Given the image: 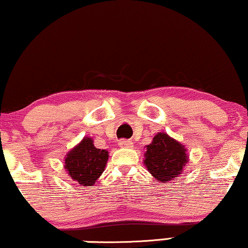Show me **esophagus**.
Segmentation results:
<instances>
[{
    "label": "esophagus",
    "mask_w": 248,
    "mask_h": 248,
    "mask_svg": "<svg viewBox=\"0 0 248 248\" xmlns=\"http://www.w3.org/2000/svg\"><path fill=\"white\" fill-rule=\"evenodd\" d=\"M119 147H124V148H132L133 147V142L130 140H121L118 142Z\"/></svg>",
    "instance_id": "34e87169"
}]
</instances>
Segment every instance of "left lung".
I'll list each match as a JSON object with an SVG mask.
<instances>
[{"mask_svg":"<svg viewBox=\"0 0 248 248\" xmlns=\"http://www.w3.org/2000/svg\"><path fill=\"white\" fill-rule=\"evenodd\" d=\"M144 165L158 182L177 180L189 162L187 148L165 132H158L152 142L146 145Z\"/></svg>","mask_w":248,"mask_h":248,"instance_id":"8db88e82","label":"left lung"}]
</instances>
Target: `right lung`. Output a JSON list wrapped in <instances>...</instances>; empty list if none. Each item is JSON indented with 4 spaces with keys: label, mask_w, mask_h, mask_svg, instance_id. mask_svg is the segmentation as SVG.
Wrapping results in <instances>:
<instances>
[{
    "label": "right lung",
    "mask_w": 248,
    "mask_h": 248,
    "mask_svg": "<svg viewBox=\"0 0 248 248\" xmlns=\"http://www.w3.org/2000/svg\"><path fill=\"white\" fill-rule=\"evenodd\" d=\"M109 159L107 150L96 148L92 137H84L65 156V170L73 181L92 187L100 179Z\"/></svg>",
    "instance_id": "obj_1"
}]
</instances>
